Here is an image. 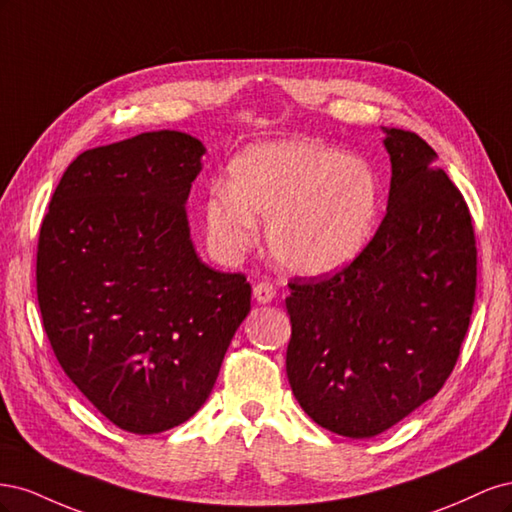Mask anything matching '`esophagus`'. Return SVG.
Here are the masks:
<instances>
[{
	"label": "esophagus",
	"instance_id": "34e87169",
	"mask_svg": "<svg viewBox=\"0 0 512 512\" xmlns=\"http://www.w3.org/2000/svg\"><path fill=\"white\" fill-rule=\"evenodd\" d=\"M254 299H256L260 305L271 303V301L275 299V288H273V284H269V282H258V284L254 286Z\"/></svg>",
	"mask_w": 512,
	"mask_h": 512
}]
</instances>
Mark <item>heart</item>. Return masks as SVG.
<instances>
[{
	"label": "heart",
	"mask_w": 512,
	"mask_h": 512,
	"mask_svg": "<svg viewBox=\"0 0 512 512\" xmlns=\"http://www.w3.org/2000/svg\"><path fill=\"white\" fill-rule=\"evenodd\" d=\"M380 211V183L363 160L307 138L247 147L232 160L228 183H213L203 203L211 252L237 260L258 241L284 269L331 275L363 254Z\"/></svg>",
	"instance_id": "b5f03b06"
}]
</instances>
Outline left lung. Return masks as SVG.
Segmentation results:
<instances>
[{
	"label": "left lung",
	"instance_id": "left-lung-1",
	"mask_svg": "<svg viewBox=\"0 0 512 512\" xmlns=\"http://www.w3.org/2000/svg\"><path fill=\"white\" fill-rule=\"evenodd\" d=\"M386 215L352 265L290 282V389L346 438H374L436 395L457 363L476 294L466 200L421 136L384 128Z\"/></svg>",
	"mask_w": 512,
	"mask_h": 512
}]
</instances>
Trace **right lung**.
<instances>
[{
	"label": "right lung",
	"instance_id": "add662e5",
	"mask_svg": "<svg viewBox=\"0 0 512 512\" xmlns=\"http://www.w3.org/2000/svg\"><path fill=\"white\" fill-rule=\"evenodd\" d=\"M205 145L143 132L81 153L44 215L36 286L59 365L108 421L149 436L194 416L250 314L252 286L198 258L192 181Z\"/></svg>",
	"mask_w": 512,
	"mask_h": 512
}]
</instances>
